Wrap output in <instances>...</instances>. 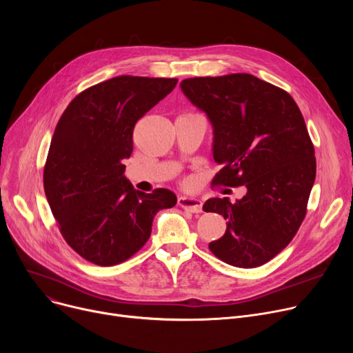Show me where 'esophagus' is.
<instances>
[{
  "mask_svg": "<svg viewBox=\"0 0 353 353\" xmlns=\"http://www.w3.org/2000/svg\"><path fill=\"white\" fill-rule=\"evenodd\" d=\"M177 203H179L180 208H183L184 210H188L190 213H200L201 212V200L197 199V197L180 196Z\"/></svg>",
  "mask_w": 353,
  "mask_h": 353,
  "instance_id": "obj_1",
  "label": "esophagus"
}]
</instances>
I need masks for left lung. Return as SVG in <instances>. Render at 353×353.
Instances as JSON below:
<instances>
[{
  "mask_svg": "<svg viewBox=\"0 0 353 353\" xmlns=\"http://www.w3.org/2000/svg\"><path fill=\"white\" fill-rule=\"evenodd\" d=\"M180 88L212 124V153L221 165L213 181L246 188L236 203H205L203 210L228 219L226 233L209 248L228 265L262 266L298 232L316 177L301 110L286 91L252 74L188 79Z\"/></svg>",
  "mask_w": 353,
  "mask_h": 353,
  "instance_id": "obj_1",
  "label": "left lung"
}]
</instances>
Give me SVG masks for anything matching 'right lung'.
Instances as JSON below:
<instances>
[{"label":"right lung","mask_w":353,"mask_h":353,"mask_svg":"<svg viewBox=\"0 0 353 353\" xmlns=\"http://www.w3.org/2000/svg\"><path fill=\"white\" fill-rule=\"evenodd\" d=\"M177 79L120 76L74 99L55 127L44 169V190L65 242L85 261L113 266L150 237L156 213L177 203L173 192L134 190L124 176L139 119Z\"/></svg>","instance_id":"1"}]
</instances>
